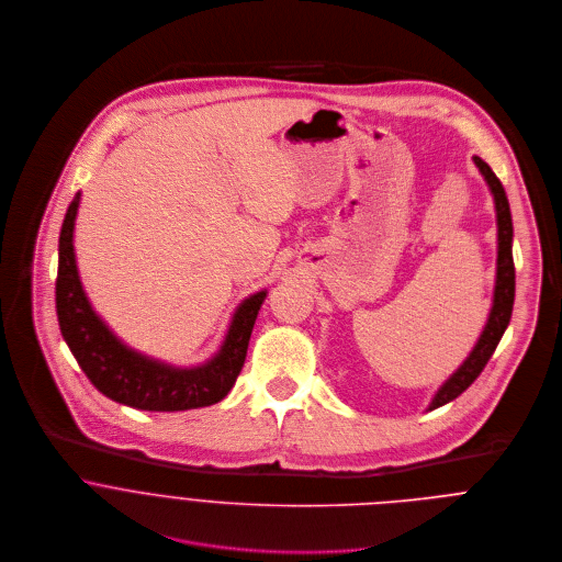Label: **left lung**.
<instances>
[{
    "instance_id": "obj_1",
    "label": "left lung",
    "mask_w": 562,
    "mask_h": 562,
    "mask_svg": "<svg viewBox=\"0 0 562 562\" xmlns=\"http://www.w3.org/2000/svg\"><path fill=\"white\" fill-rule=\"evenodd\" d=\"M475 166L480 168L484 181L488 183L495 211H497V279H495V294H493V307L486 321V327L475 342L469 358L462 362V367L451 374L434 394L427 409H436L456 396H460L488 364L491 356L495 353L508 323L513 316V303H515V261H513V217H510V204L506 198L504 186L495 177V172L488 168L486 161L480 157H473Z\"/></svg>"
}]
</instances>
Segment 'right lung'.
I'll return each instance as SVG.
<instances>
[{"instance_id":"right-lung-1","label":"right lung","mask_w":562,"mask_h":562,"mask_svg":"<svg viewBox=\"0 0 562 562\" xmlns=\"http://www.w3.org/2000/svg\"><path fill=\"white\" fill-rule=\"evenodd\" d=\"M78 204L80 193L71 200L58 237L56 314L60 334L89 381L104 396L148 412H181L222 401L244 367L248 340L268 292L261 290L241 301L220 351L200 367L181 369L137 353L106 327L82 290L74 252Z\"/></svg>"}]
</instances>
